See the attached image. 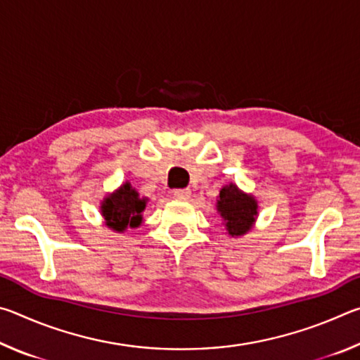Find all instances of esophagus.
<instances>
[{
    "label": "esophagus",
    "instance_id": "1",
    "mask_svg": "<svg viewBox=\"0 0 360 360\" xmlns=\"http://www.w3.org/2000/svg\"><path fill=\"white\" fill-rule=\"evenodd\" d=\"M173 195L176 200H188L191 198V191L188 188H174Z\"/></svg>",
    "mask_w": 360,
    "mask_h": 360
}]
</instances>
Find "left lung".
<instances>
[{
  "label": "left lung",
  "mask_w": 360,
  "mask_h": 360,
  "mask_svg": "<svg viewBox=\"0 0 360 360\" xmlns=\"http://www.w3.org/2000/svg\"><path fill=\"white\" fill-rule=\"evenodd\" d=\"M216 208L229 235L241 236L252 229L259 206L252 195L241 192L235 184H229L219 192Z\"/></svg>",
  "instance_id": "8db88e82"
}]
</instances>
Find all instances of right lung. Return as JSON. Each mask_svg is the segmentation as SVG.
Here are the masks:
<instances>
[{
  "label": "right lung",
  "instance_id": "add662e5",
  "mask_svg": "<svg viewBox=\"0 0 360 360\" xmlns=\"http://www.w3.org/2000/svg\"><path fill=\"white\" fill-rule=\"evenodd\" d=\"M144 208L146 198H139V193L130 182H125L103 200L101 214L109 229L124 231L127 227L136 229L141 225Z\"/></svg>",
  "mask_w": 360,
  "mask_h": 360
}]
</instances>
